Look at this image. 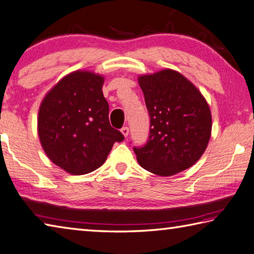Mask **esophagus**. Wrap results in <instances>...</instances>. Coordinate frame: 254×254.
<instances>
[{
    "label": "esophagus",
    "instance_id": "esophagus-1",
    "mask_svg": "<svg viewBox=\"0 0 254 254\" xmlns=\"http://www.w3.org/2000/svg\"><path fill=\"white\" fill-rule=\"evenodd\" d=\"M121 131L123 132V135H124V136L127 137V136H128V133H129V128H128L127 126H124V127L121 129Z\"/></svg>",
    "mask_w": 254,
    "mask_h": 254
}]
</instances>
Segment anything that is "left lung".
Masks as SVG:
<instances>
[{
  "instance_id": "8db88e82",
  "label": "left lung",
  "mask_w": 254,
  "mask_h": 254,
  "mask_svg": "<svg viewBox=\"0 0 254 254\" xmlns=\"http://www.w3.org/2000/svg\"><path fill=\"white\" fill-rule=\"evenodd\" d=\"M150 118L149 136L133 147L143 169L172 176L199 160L211 135V113L201 93L178 71L164 69L140 76Z\"/></svg>"
}]
</instances>
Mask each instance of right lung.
I'll use <instances>...</instances> for the list:
<instances>
[{"label": "right lung", "instance_id": "1", "mask_svg": "<svg viewBox=\"0 0 254 254\" xmlns=\"http://www.w3.org/2000/svg\"><path fill=\"white\" fill-rule=\"evenodd\" d=\"M104 78L74 71L46 95L38 113V135L50 159L65 171L84 175L102 166L115 142L125 137L109 124Z\"/></svg>", "mask_w": 254, "mask_h": 254}]
</instances>
